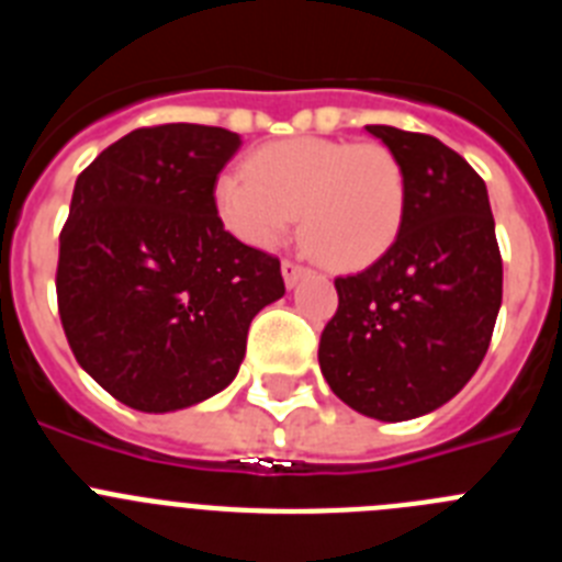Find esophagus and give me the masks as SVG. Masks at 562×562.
I'll use <instances>...</instances> for the list:
<instances>
[{
    "mask_svg": "<svg viewBox=\"0 0 562 562\" xmlns=\"http://www.w3.org/2000/svg\"><path fill=\"white\" fill-rule=\"evenodd\" d=\"M281 272H284L286 286H295L297 281H301V278H304L310 270H306L304 265H297V261H290V258H286L284 265H281Z\"/></svg>",
    "mask_w": 562,
    "mask_h": 562,
    "instance_id": "obj_1",
    "label": "esophagus"
}]
</instances>
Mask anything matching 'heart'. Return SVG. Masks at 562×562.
<instances>
[{
  "instance_id": "1",
  "label": "heart",
  "mask_w": 562,
  "mask_h": 562,
  "mask_svg": "<svg viewBox=\"0 0 562 562\" xmlns=\"http://www.w3.org/2000/svg\"><path fill=\"white\" fill-rule=\"evenodd\" d=\"M245 172L220 177L216 211L250 247H276L297 213L326 265L357 270L389 252L405 222V171L380 143L292 137L252 151Z\"/></svg>"
}]
</instances>
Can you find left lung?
Here are the masks:
<instances>
[{
	"mask_svg": "<svg viewBox=\"0 0 562 562\" xmlns=\"http://www.w3.org/2000/svg\"><path fill=\"white\" fill-rule=\"evenodd\" d=\"M400 160L405 222L389 252L337 278L321 371L357 414L405 422L464 389L490 349L501 310L495 220L479 173L430 134L366 126Z\"/></svg>",
	"mask_w": 562,
	"mask_h": 562,
	"instance_id": "1",
	"label": "left lung"
}]
</instances>
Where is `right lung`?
Returning <instances> with one entry per match:
<instances>
[{
	"label": "right lung",
	"instance_id": "obj_1",
	"mask_svg": "<svg viewBox=\"0 0 562 562\" xmlns=\"http://www.w3.org/2000/svg\"><path fill=\"white\" fill-rule=\"evenodd\" d=\"M241 146L196 123L134 128L76 180L58 247V315L92 380L143 414L220 394L250 321L284 295L281 261L241 245L216 177Z\"/></svg>",
	"mask_w": 562,
	"mask_h": 562
}]
</instances>
